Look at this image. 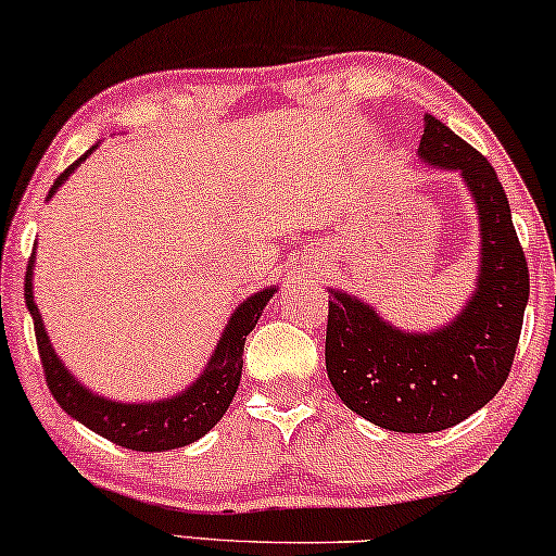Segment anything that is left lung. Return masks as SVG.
I'll return each mask as SVG.
<instances>
[{
    "instance_id": "1",
    "label": "left lung",
    "mask_w": 556,
    "mask_h": 556,
    "mask_svg": "<svg viewBox=\"0 0 556 556\" xmlns=\"http://www.w3.org/2000/svg\"><path fill=\"white\" fill-rule=\"evenodd\" d=\"M421 163L459 173L480 219L478 286L452 321L429 331L391 324L329 288L327 375L344 406L375 427L429 434L465 421L506 383L529 304V268L493 165L424 114Z\"/></svg>"
}]
</instances>
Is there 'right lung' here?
I'll return each mask as SVG.
<instances>
[{"label": "right lung", "mask_w": 556, "mask_h": 556, "mask_svg": "<svg viewBox=\"0 0 556 556\" xmlns=\"http://www.w3.org/2000/svg\"><path fill=\"white\" fill-rule=\"evenodd\" d=\"M97 148L99 142L86 150L74 165H68L55 178L53 189L48 191V201L55 197V191L66 184L71 173ZM33 270L35 252L30 255L25 273V304L35 324V340H38L40 363L42 370H46L50 393H53L58 406L66 410L68 416H74L76 421H81L86 429L97 431L99 437L135 452L178 450V446L197 442L208 429H214V424L227 414L229 403H232L237 393V386H240L244 340L255 329V324L261 319L263 308L268 306L273 293L278 291L276 286H268L263 291L248 295L235 308L225 331H222L219 342L214 344L212 357L206 359L204 370L181 393L168 395V399L161 401H114L86 388L63 365V359L58 357L53 344H50L46 324H42L38 304H35Z\"/></svg>", "instance_id": "right-lung-1"}]
</instances>
